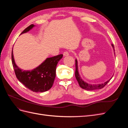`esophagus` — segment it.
I'll use <instances>...</instances> for the list:
<instances>
[{"label": "esophagus", "instance_id": "34e87169", "mask_svg": "<svg viewBox=\"0 0 128 128\" xmlns=\"http://www.w3.org/2000/svg\"><path fill=\"white\" fill-rule=\"evenodd\" d=\"M63 55H64V56H69V53L67 51H66L64 52Z\"/></svg>", "mask_w": 128, "mask_h": 128}]
</instances>
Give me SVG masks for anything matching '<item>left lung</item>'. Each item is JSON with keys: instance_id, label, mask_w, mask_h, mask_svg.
<instances>
[{"instance_id": "8db88e82", "label": "left lung", "mask_w": 128, "mask_h": 128, "mask_svg": "<svg viewBox=\"0 0 128 128\" xmlns=\"http://www.w3.org/2000/svg\"><path fill=\"white\" fill-rule=\"evenodd\" d=\"M112 47L113 48L114 51V46L113 44H112ZM75 67H76V70H75V77L78 82L80 86L85 90H88V91H91V90H98V89H101L103 88L108 83V82L111 80L110 78L109 80H108L106 82H104V83L102 84H90V83H88L87 82H85L83 80V79L81 78L80 76L79 72H78V62H77V60H75Z\"/></svg>"}]
</instances>
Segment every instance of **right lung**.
I'll return each instance as SVG.
<instances>
[{"mask_svg":"<svg viewBox=\"0 0 128 128\" xmlns=\"http://www.w3.org/2000/svg\"><path fill=\"white\" fill-rule=\"evenodd\" d=\"M35 26L31 24L23 31L21 34L29 32ZM62 56V54H60L46 58L36 68L31 70H24L16 65L13 50L12 52V61L17 78L26 88L34 92H43L52 88L56 76L57 64Z\"/></svg>","mask_w":128,"mask_h":128,"instance_id":"1","label":"right lung"}]
</instances>
